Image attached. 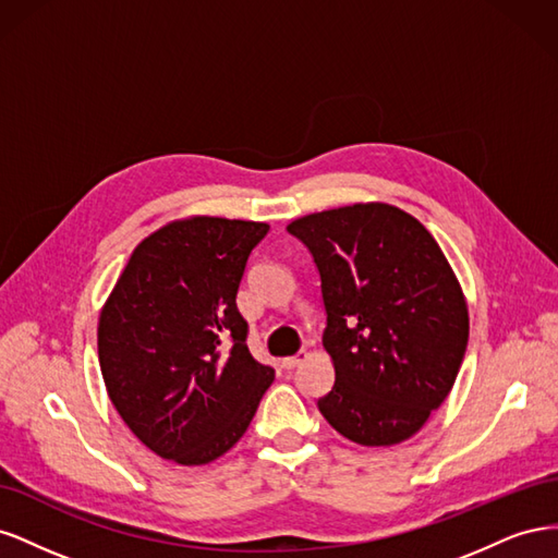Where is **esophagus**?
<instances>
[{
  "label": "esophagus",
  "mask_w": 558,
  "mask_h": 558,
  "mask_svg": "<svg viewBox=\"0 0 558 558\" xmlns=\"http://www.w3.org/2000/svg\"><path fill=\"white\" fill-rule=\"evenodd\" d=\"M305 359H307V351H298L295 356L283 359V361H281V367H283V369H295V367H298L302 361H305Z\"/></svg>",
  "instance_id": "34e87169"
}]
</instances>
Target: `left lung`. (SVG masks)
I'll return each mask as SVG.
<instances>
[{"instance_id":"8db88e82","label":"left lung","mask_w":558,"mask_h":558,"mask_svg":"<svg viewBox=\"0 0 558 558\" xmlns=\"http://www.w3.org/2000/svg\"><path fill=\"white\" fill-rule=\"evenodd\" d=\"M286 230L320 279L335 384L318 412L351 442L408 440L449 396L468 347V307L442 248L391 205L310 214Z\"/></svg>"}]
</instances>
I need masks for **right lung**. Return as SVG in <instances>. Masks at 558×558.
<instances>
[{
	"label": "right lung",
	"mask_w": 558,
	"mask_h": 558,
	"mask_svg": "<svg viewBox=\"0 0 558 558\" xmlns=\"http://www.w3.org/2000/svg\"><path fill=\"white\" fill-rule=\"evenodd\" d=\"M269 226L195 216L130 256L99 316L109 398L160 459L202 465L248 428L275 367L251 356L238 291Z\"/></svg>",
	"instance_id": "add662e5"
}]
</instances>
